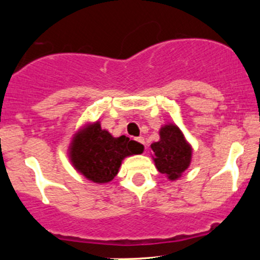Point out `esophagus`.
<instances>
[{"mask_svg": "<svg viewBox=\"0 0 260 260\" xmlns=\"http://www.w3.org/2000/svg\"><path fill=\"white\" fill-rule=\"evenodd\" d=\"M137 142L140 143V144L144 145V144H145V139H144V137H138V138H137Z\"/></svg>", "mask_w": 260, "mask_h": 260, "instance_id": "esophagus-1", "label": "esophagus"}]
</instances>
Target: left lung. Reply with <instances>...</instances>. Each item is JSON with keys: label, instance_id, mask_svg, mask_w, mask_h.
I'll return each instance as SVG.
<instances>
[{"label": "left lung", "instance_id": "obj_1", "mask_svg": "<svg viewBox=\"0 0 260 260\" xmlns=\"http://www.w3.org/2000/svg\"><path fill=\"white\" fill-rule=\"evenodd\" d=\"M159 133V142L150 145L155 166L170 181H176L189 166L192 148L176 124H165L160 128Z\"/></svg>", "mask_w": 260, "mask_h": 260}]
</instances>
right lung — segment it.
<instances>
[{
  "label": "right lung",
  "instance_id": "add662e5",
  "mask_svg": "<svg viewBox=\"0 0 260 260\" xmlns=\"http://www.w3.org/2000/svg\"><path fill=\"white\" fill-rule=\"evenodd\" d=\"M144 147L126 136L115 138L101 129L99 122L74 134L70 145V159L74 169L95 183H107L118 174L124 157L142 154Z\"/></svg>",
  "mask_w": 260,
  "mask_h": 260
}]
</instances>
